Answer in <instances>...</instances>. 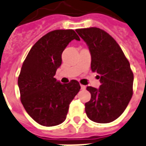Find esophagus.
I'll list each match as a JSON object with an SVG mask.
<instances>
[{
	"label": "esophagus",
	"mask_w": 146,
	"mask_h": 146,
	"mask_svg": "<svg viewBox=\"0 0 146 146\" xmlns=\"http://www.w3.org/2000/svg\"><path fill=\"white\" fill-rule=\"evenodd\" d=\"M81 88H82V90H85V85H81Z\"/></svg>",
	"instance_id": "obj_1"
}]
</instances>
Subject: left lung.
Listing matches in <instances>:
<instances>
[{
  "label": "left lung",
  "instance_id": "obj_1",
  "mask_svg": "<svg viewBox=\"0 0 146 146\" xmlns=\"http://www.w3.org/2000/svg\"><path fill=\"white\" fill-rule=\"evenodd\" d=\"M89 48L91 69L100 74V88L88 86L91 99L85 103L88 119L108 123L119 118L133 94L134 75L123 51L111 36L98 27L77 29Z\"/></svg>",
  "mask_w": 146,
  "mask_h": 146
}]
</instances>
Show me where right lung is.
<instances>
[{"instance_id":"1","label":"right lung","mask_w":146,"mask_h":146,"mask_svg":"<svg viewBox=\"0 0 146 146\" xmlns=\"http://www.w3.org/2000/svg\"><path fill=\"white\" fill-rule=\"evenodd\" d=\"M74 39L80 40L72 29L50 31L34 44L23 62L17 80L21 102L27 114L44 126L65 120L69 105L81 88L76 80L61 84L54 78L62 52Z\"/></svg>"}]
</instances>
